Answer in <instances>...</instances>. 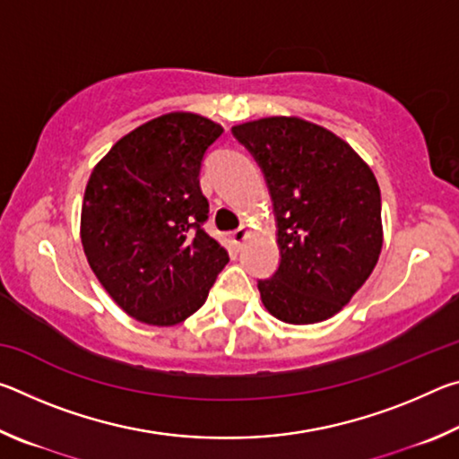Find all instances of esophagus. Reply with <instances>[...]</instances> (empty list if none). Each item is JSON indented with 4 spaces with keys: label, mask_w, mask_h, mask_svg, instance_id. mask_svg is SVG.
Segmentation results:
<instances>
[{
    "label": "esophagus",
    "mask_w": 459,
    "mask_h": 459,
    "mask_svg": "<svg viewBox=\"0 0 459 459\" xmlns=\"http://www.w3.org/2000/svg\"><path fill=\"white\" fill-rule=\"evenodd\" d=\"M248 235H251V230H248L247 227H240V229H237V230L232 232V235H230L232 245H235L237 248H240V245L245 243V240L248 238Z\"/></svg>",
    "instance_id": "1"
}]
</instances>
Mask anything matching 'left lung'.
Instances as JSON below:
<instances>
[{"label": "left lung", "instance_id": "1", "mask_svg": "<svg viewBox=\"0 0 459 459\" xmlns=\"http://www.w3.org/2000/svg\"><path fill=\"white\" fill-rule=\"evenodd\" d=\"M265 174L281 263L259 281L261 301L285 324L336 316L377 267L383 248L380 188L344 139L301 117L232 127Z\"/></svg>", "mask_w": 459, "mask_h": 459}]
</instances>
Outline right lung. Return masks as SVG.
Instances as JSON below:
<instances>
[{
	"label": "right lung",
	"mask_w": 459,
	"mask_h": 459,
	"mask_svg": "<svg viewBox=\"0 0 459 459\" xmlns=\"http://www.w3.org/2000/svg\"><path fill=\"white\" fill-rule=\"evenodd\" d=\"M221 134L202 115L166 113L123 135L92 168L81 243L99 283L137 322H184L229 263L227 248L202 229L208 200L198 180Z\"/></svg>",
	"instance_id": "1"
}]
</instances>
